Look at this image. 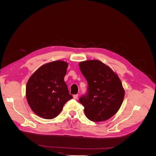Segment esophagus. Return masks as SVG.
I'll list each match as a JSON object with an SVG mask.
<instances>
[{
  "mask_svg": "<svg viewBox=\"0 0 156 156\" xmlns=\"http://www.w3.org/2000/svg\"><path fill=\"white\" fill-rule=\"evenodd\" d=\"M78 96H79L78 94H75V95L73 96V97L74 99H77V98H78Z\"/></svg>",
  "mask_w": 156,
  "mask_h": 156,
  "instance_id": "1",
  "label": "esophagus"
}]
</instances>
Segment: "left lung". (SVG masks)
Returning <instances> with one entry per match:
<instances>
[{
  "mask_svg": "<svg viewBox=\"0 0 156 156\" xmlns=\"http://www.w3.org/2000/svg\"><path fill=\"white\" fill-rule=\"evenodd\" d=\"M80 70L88 83V92L79 98L84 114L93 122L111 119L119 110L125 90L117 74L98 60L79 64Z\"/></svg>",
  "mask_w": 156,
  "mask_h": 156,
  "instance_id": "8db88e82",
  "label": "left lung"
}]
</instances>
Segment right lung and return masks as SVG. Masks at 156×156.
<instances>
[{
    "label": "right lung",
    "instance_id": "add662e5",
    "mask_svg": "<svg viewBox=\"0 0 156 156\" xmlns=\"http://www.w3.org/2000/svg\"><path fill=\"white\" fill-rule=\"evenodd\" d=\"M68 64L56 60L41 66L28 80L26 97L32 111L45 119H53L62 111L63 106L73 98L64 76Z\"/></svg>",
    "mask_w": 156,
    "mask_h": 156
}]
</instances>
